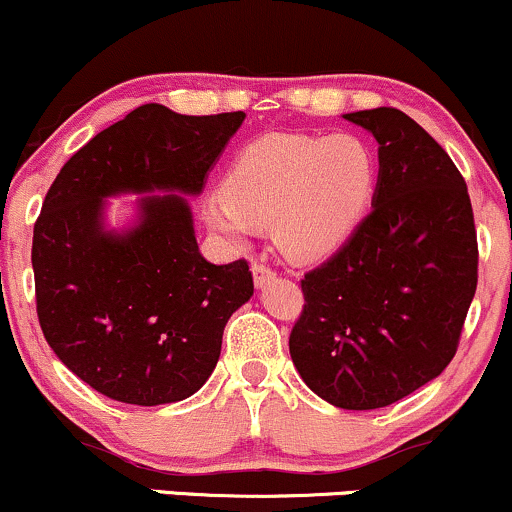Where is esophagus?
<instances>
[{
	"instance_id": "esophagus-1",
	"label": "esophagus",
	"mask_w": 512,
	"mask_h": 512,
	"mask_svg": "<svg viewBox=\"0 0 512 512\" xmlns=\"http://www.w3.org/2000/svg\"><path fill=\"white\" fill-rule=\"evenodd\" d=\"M251 273H254V282H256L258 290H263V287H266L270 280H275V270L270 268V266H266V263H263V261L251 263Z\"/></svg>"
}]
</instances>
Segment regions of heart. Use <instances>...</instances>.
<instances>
[{"label": "heart", "instance_id": "1", "mask_svg": "<svg viewBox=\"0 0 512 512\" xmlns=\"http://www.w3.org/2000/svg\"><path fill=\"white\" fill-rule=\"evenodd\" d=\"M374 179V155L362 138L268 134L239 150L225 189L203 203V218L232 244L249 242L258 225H273L287 256L311 261L354 232Z\"/></svg>", "mask_w": 512, "mask_h": 512}]
</instances>
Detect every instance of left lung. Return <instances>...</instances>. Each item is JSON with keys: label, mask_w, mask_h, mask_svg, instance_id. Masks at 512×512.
<instances>
[{"label": "left lung", "mask_w": 512, "mask_h": 512, "mask_svg": "<svg viewBox=\"0 0 512 512\" xmlns=\"http://www.w3.org/2000/svg\"><path fill=\"white\" fill-rule=\"evenodd\" d=\"M378 141L371 213L302 280L299 376L342 410L388 407L443 374L477 290V230L450 155L395 107L345 114Z\"/></svg>", "instance_id": "left-lung-1"}]
</instances>
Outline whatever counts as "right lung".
<instances>
[{"label": "right lung", "mask_w": 512, "mask_h": 512, "mask_svg": "<svg viewBox=\"0 0 512 512\" xmlns=\"http://www.w3.org/2000/svg\"><path fill=\"white\" fill-rule=\"evenodd\" d=\"M246 114L189 117L150 102L107 126L59 170L33 227L38 321L90 388L126 405L194 395L218 364L222 330L254 294L244 258L201 256L186 196L201 194ZM139 199L129 231L104 227V198Z\"/></svg>", "instance_id": "add662e5"}]
</instances>
